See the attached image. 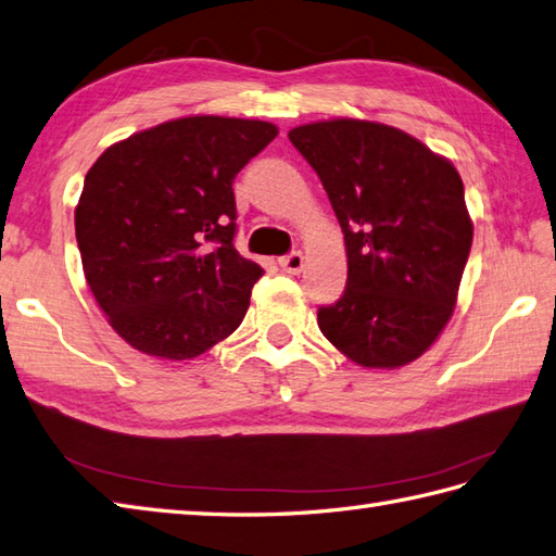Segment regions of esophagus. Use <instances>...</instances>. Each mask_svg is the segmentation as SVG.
<instances>
[{
	"mask_svg": "<svg viewBox=\"0 0 556 556\" xmlns=\"http://www.w3.org/2000/svg\"><path fill=\"white\" fill-rule=\"evenodd\" d=\"M280 268L286 270V274H300V270L304 268V254L302 252H292L288 256H282Z\"/></svg>",
	"mask_w": 556,
	"mask_h": 556,
	"instance_id": "esophagus-1",
	"label": "esophagus"
}]
</instances>
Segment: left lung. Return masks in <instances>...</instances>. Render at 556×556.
<instances>
[{
	"label": "left lung",
	"instance_id": "1",
	"mask_svg": "<svg viewBox=\"0 0 556 556\" xmlns=\"http://www.w3.org/2000/svg\"><path fill=\"white\" fill-rule=\"evenodd\" d=\"M342 226L349 278L318 328L363 368L419 358L448 325L471 248L451 160L382 122L334 117L290 129Z\"/></svg>",
	"mask_w": 556,
	"mask_h": 556
}]
</instances>
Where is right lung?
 I'll return each mask as SVG.
<instances>
[{"label":"right lung","mask_w":556,"mask_h":556,"mask_svg":"<svg viewBox=\"0 0 556 556\" xmlns=\"http://www.w3.org/2000/svg\"><path fill=\"white\" fill-rule=\"evenodd\" d=\"M276 137L264 119L188 115L93 162L75 236L93 300L129 346L195 358L245 318L264 268L233 245V179Z\"/></svg>","instance_id":"1"}]
</instances>
